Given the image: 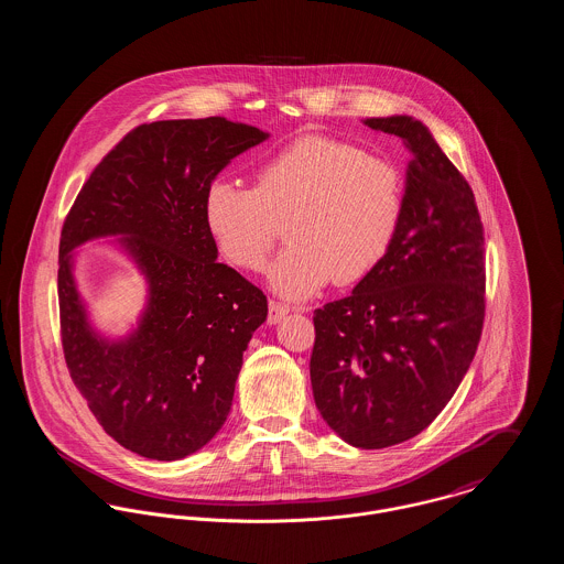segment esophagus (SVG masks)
I'll use <instances>...</instances> for the list:
<instances>
[{"instance_id":"1","label":"esophagus","mask_w":564,"mask_h":564,"mask_svg":"<svg viewBox=\"0 0 564 564\" xmlns=\"http://www.w3.org/2000/svg\"><path fill=\"white\" fill-rule=\"evenodd\" d=\"M293 308L284 302H278V300H269V322L278 323L284 315H289Z\"/></svg>"}]
</instances>
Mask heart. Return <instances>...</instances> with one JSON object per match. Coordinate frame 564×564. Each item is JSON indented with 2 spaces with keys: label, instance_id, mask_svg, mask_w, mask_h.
Here are the masks:
<instances>
[{
  "label": "heart",
  "instance_id": "b5f03b06",
  "mask_svg": "<svg viewBox=\"0 0 564 564\" xmlns=\"http://www.w3.org/2000/svg\"><path fill=\"white\" fill-rule=\"evenodd\" d=\"M402 175L362 148L311 134L286 143L256 169V186L215 180L204 217L221 253L260 271L289 221L291 247L269 269L271 286L306 300L332 280L354 284L389 253L400 228Z\"/></svg>",
  "mask_w": 564,
  "mask_h": 564
}]
</instances>
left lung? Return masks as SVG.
<instances>
[{"instance_id":"1","label":"left lung","mask_w":564,"mask_h":564,"mask_svg":"<svg viewBox=\"0 0 564 564\" xmlns=\"http://www.w3.org/2000/svg\"><path fill=\"white\" fill-rule=\"evenodd\" d=\"M365 126L410 150L402 219L351 295L315 311L311 382L323 421L382 449L423 432L460 387L482 336L484 228L474 191L405 115Z\"/></svg>"}]
</instances>
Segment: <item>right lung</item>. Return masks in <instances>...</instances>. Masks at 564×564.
<instances>
[{"mask_svg":"<svg viewBox=\"0 0 564 564\" xmlns=\"http://www.w3.org/2000/svg\"><path fill=\"white\" fill-rule=\"evenodd\" d=\"M269 134L224 117L143 123L84 182L61 232L58 306L67 369L99 425L126 449L180 460L226 423L242 351L267 319L264 293L217 262L206 191ZM121 236L149 280L140 327L121 341L87 323L70 251Z\"/></svg>","mask_w":564,"mask_h":564,"instance_id":"obj_1","label":"right lung"}]
</instances>
